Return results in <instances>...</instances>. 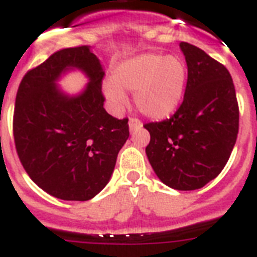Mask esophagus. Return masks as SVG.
Instances as JSON below:
<instances>
[{
  "mask_svg": "<svg viewBox=\"0 0 257 257\" xmlns=\"http://www.w3.org/2000/svg\"><path fill=\"white\" fill-rule=\"evenodd\" d=\"M141 126H143V122H141L139 118H136V117H131V118H129V129H131V131L140 129Z\"/></svg>",
  "mask_w": 257,
  "mask_h": 257,
  "instance_id": "1",
  "label": "esophagus"
}]
</instances>
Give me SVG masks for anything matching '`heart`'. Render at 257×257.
<instances>
[{"instance_id": "obj_1", "label": "heart", "mask_w": 257, "mask_h": 257, "mask_svg": "<svg viewBox=\"0 0 257 257\" xmlns=\"http://www.w3.org/2000/svg\"><path fill=\"white\" fill-rule=\"evenodd\" d=\"M187 82L184 62L175 56L145 53L121 64L104 85L105 96L116 106L126 101L124 90L136 92L137 108L151 118H164L179 108Z\"/></svg>"}]
</instances>
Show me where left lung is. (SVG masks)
<instances>
[{
    "label": "left lung",
    "mask_w": 257,
    "mask_h": 257,
    "mask_svg": "<svg viewBox=\"0 0 257 257\" xmlns=\"http://www.w3.org/2000/svg\"><path fill=\"white\" fill-rule=\"evenodd\" d=\"M188 78L175 114L144 125L145 148L157 177L179 191H193L219 176L239 133V104L228 69L204 50L180 42Z\"/></svg>",
    "instance_id": "8db88e82"
}]
</instances>
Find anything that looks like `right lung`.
<instances>
[{
  "mask_svg": "<svg viewBox=\"0 0 257 257\" xmlns=\"http://www.w3.org/2000/svg\"><path fill=\"white\" fill-rule=\"evenodd\" d=\"M72 67L85 71L89 82L81 95L70 97L59 92L55 81ZM104 76L100 60L82 45L53 53L18 86L16 151L30 179L57 199L94 197L108 184L128 140V118L118 120L104 109Z\"/></svg>",
  "mask_w": 257,
  "mask_h": 257,
  "instance_id": "add662e5",
  "label": "right lung"
}]
</instances>
